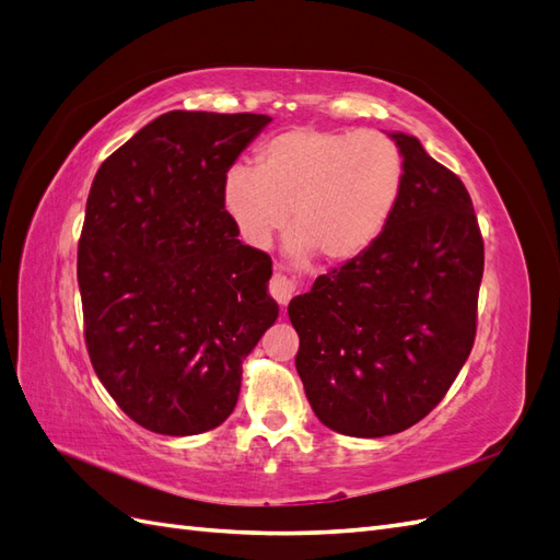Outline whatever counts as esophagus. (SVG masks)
<instances>
[{
    "instance_id": "obj_1",
    "label": "esophagus",
    "mask_w": 560,
    "mask_h": 560,
    "mask_svg": "<svg viewBox=\"0 0 560 560\" xmlns=\"http://www.w3.org/2000/svg\"><path fill=\"white\" fill-rule=\"evenodd\" d=\"M268 290H270V296H273L280 303V306H287V303H290V299H292V294L296 292V284H294V280H290L287 276L276 273L273 278H270Z\"/></svg>"
}]
</instances>
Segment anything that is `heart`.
I'll use <instances>...</instances> for the list:
<instances>
[{"label":"heart","instance_id":"obj_1","mask_svg":"<svg viewBox=\"0 0 560 560\" xmlns=\"http://www.w3.org/2000/svg\"><path fill=\"white\" fill-rule=\"evenodd\" d=\"M259 165L235 163L222 202L241 238L266 247L290 219V249L338 264L360 257L393 219L404 156L378 130L290 128L259 149Z\"/></svg>","mask_w":560,"mask_h":560}]
</instances>
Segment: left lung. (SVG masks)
I'll return each instance as SVG.
<instances>
[{
  "label": "left lung",
  "mask_w": 560,
  "mask_h": 560,
  "mask_svg": "<svg viewBox=\"0 0 560 560\" xmlns=\"http://www.w3.org/2000/svg\"><path fill=\"white\" fill-rule=\"evenodd\" d=\"M404 189L381 238L290 301L296 371L334 432L376 439L444 399L477 334L483 238L465 184L418 138L389 132Z\"/></svg>",
  "instance_id": "8db88e82"
}]
</instances>
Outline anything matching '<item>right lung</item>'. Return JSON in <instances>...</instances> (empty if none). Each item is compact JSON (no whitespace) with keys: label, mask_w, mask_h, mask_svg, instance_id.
Returning a JSON list of instances; mask_svg holds the SVG:
<instances>
[{"label":"right lung","mask_w":560,"mask_h":560,"mask_svg":"<svg viewBox=\"0 0 560 560\" xmlns=\"http://www.w3.org/2000/svg\"><path fill=\"white\" fill-rule=\"evenodd\" d=\"M266 114L167 112L100 165L79 241L83 336L95 374L138 425L214 430L243 360L278 319L273 264L238 241L222 182Z\"/></svg>","instance_id":"add662e5"}]
</instances>
